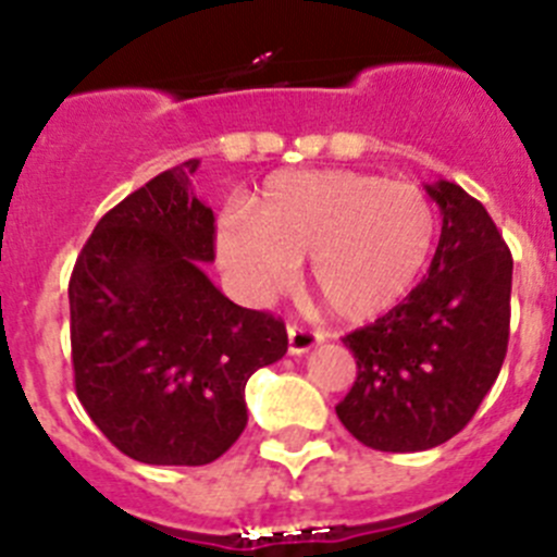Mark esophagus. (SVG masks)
I'll list each match as a JSON object with an SVG mask.
<instances>
[{
	"label": "esophagus",
	"mask_w": 557,
	"mask_h": 557,
	"mask_svg": "<svg viewBox=\"0 0 557 557\" xmlns=\"http://www.w3.org/2000/svg\"><path fill=\"white\" fill-rule=\"evenodd\" d=\"M287 339H289V354L301 357V354L312 351L323 337L318 332H309V329L304 326H287Z\"/></svg>",
	"instance_id": "esophagus-1"
}]
</instances>
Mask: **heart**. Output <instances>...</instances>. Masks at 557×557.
<instances>
[{
	"label": "heart",
	"instance_id": "b5f03b06",
	"mask_svg": "<svg viewBox=\"0 0 557 557\" xmlns=\"http://www.w3.org/2000/svg\"><path fill=\"white\" fill-rule=\"evenodd\" d=\"M435 209L418 186L371 172H282L253 209L218 234L220 262L250 295L287 287L309 256V282L343 321L396 307L424 273Z\"/></svg>",
	"mask_w": 557,
	"mask_h": 557
}]
</instances>
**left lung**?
Masks as SVG:
<instances>
[{
  "instance_id": "left-lung-1",
  "label": "left lung",
  "mask_w": 557,
  "mask_h": 557,
  "mask_svg": "<svg viewBox=\"0 0 557 557\" xmlns=\"http://www.w3.org/2000/svg\"><path fill=\"white\" fill-rule=\"evenodd\" d=\"M444 228L426 278L371 326L346 334L357 382L334 410L359 444L424 451L474 418L508 354L513 256L480 200L426 186Z\"/></svg>"
}]
</instances>
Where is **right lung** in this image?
<instances>
[{
    "label": "right lung",
    "mask_w": 557,
    "mask_h": 557,
    "mask_svg": "<svg viewBox=\"0 0 557 557\" xmlns=\"http://www.w3.org/2000/svg\"><path fill=\"white\" fill-rule=\"evenodd\" d=\"M198 166H172L113 206L69 282L77 398L147 466L225 455L248 424L250 373L287 354L278 318L236 307L203 273L214 214L191 191Z\"/></svg>",
    "instance_id": "obj_1"
}]
</instances>
